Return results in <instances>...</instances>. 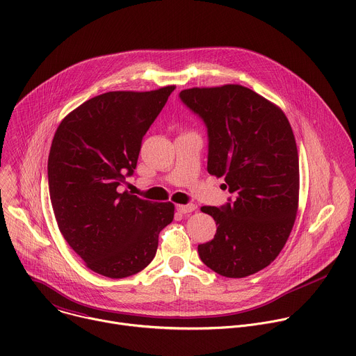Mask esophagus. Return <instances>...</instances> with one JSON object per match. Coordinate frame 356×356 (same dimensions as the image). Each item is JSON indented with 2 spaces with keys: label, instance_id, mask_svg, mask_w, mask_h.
<instances>
[{
  "label": "esophagus",
  "instance_id": "34e87169",
  "mask_svg": "<svg viewBox=\"0 0 356 356\" xmlns=\"http://www.w3.org/2000/svg\"><path fill=\"white\" fill-rule=\"evenodd\" d=\"M176 209H177V211H179V213H181V214H187V213L194 211V210L197 209V206H194V204H186V206H177Z\"/></svg>",
  "mask_w": 356,
  "mask_h": 356
}]
</instances>
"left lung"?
<instances>
[{"mask_svg": "<svg viewBox=\"0 0 356 356\" xmlns=\"http://www.w3.org/2000/svg\"><path fill=\"white\" fill-rule=\"evenodd\" d=\"M180 99L207 127V170L225 177V206L201 207L217 224L200 259L225 277L269 266L283 249L298 207V154L284 113L239 84L194 87Z\"/></svg>", "mask_w": 356, "mask_h": 356, "instance_id": "left-lung-1", "label": "left lung"}]
</instances>
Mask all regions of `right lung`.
<instances>
[{
  "label": "right lung",
  "instance_id": "obj_1",
  "mask_svg": "<svg viewBox=\"0 0 356 356\" xmlns=\"http://www.w3.org/2000/svg\"><path fill=\"white\" fill-rule=\"evenodd\" d=\"M175 86L110 91L73 110L56 129L47 159L49 193L59 229L92 272L132 276L156 255L172 202H152L118 186L136 168L142 138Z\"/></svg>",
  "mask_w": 356,
  "mask_h": 356
}]
</instances>
